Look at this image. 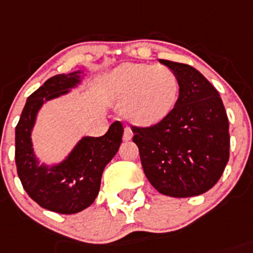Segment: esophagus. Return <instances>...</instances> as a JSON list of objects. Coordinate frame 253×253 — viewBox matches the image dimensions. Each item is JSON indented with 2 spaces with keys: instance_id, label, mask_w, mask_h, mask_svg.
I'll return each instance as SVG.
<instances>
[{
  "instance_id": "esophagus-1",
  "label": "esophagus",
  "mask_w": 253,
  "mask_h": 253,
  "mask_svg": "<svg viewBox=\"0 0 253 253\" xmlns=\"http://www.w3.org/2000/svg\"><path fill=\"white\" fill-rule=\"evenodd\" d=\"M133 136V132L129 127H125V132H124V141H129Z\"/></svg>"
}]
</instances>
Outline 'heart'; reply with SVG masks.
I'll return each mask as SVG.
<instances>
[{
  "label": "heart",
  "instance_id": "1",
  "mask_svg": "<svg viewBox=\"0 0 253 253\" xmlns=\"http://www.w3.org/2000/svg\"><path fill=\"white\" fill-rule=\"evenodd\" d=\"M111 100L126 103V113L138 125L160 122L174 107L180 92L176 73L166 66L124 63L103 80Z\"/></svg>",
  "mask_w": 253,
  "mask_h": 253
}]
</instances>
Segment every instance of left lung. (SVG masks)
Wrapping results in <instances>:
<instances>
[{"label": "left lung", "instance_id": "8db88e82", "mask_svg": "<svg viewBox=\"0 0 253 253\" xmlns=\"http://www.w3.org/2000/svg\"><path fill=\"white\" fill-rule=\"evenodd\" d=\"M176 73L180 94L150 127L132 126L147 180L162 195L192 197L213 187L230 159L225 106L217 89L185 63L160 60Z\"/></svg>", "mask_w": 253, "mask_h": 253}]
</instances>
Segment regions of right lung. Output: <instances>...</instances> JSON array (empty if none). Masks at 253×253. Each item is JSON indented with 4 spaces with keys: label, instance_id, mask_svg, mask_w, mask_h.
Segmentation results:
<instances>
[{
    "label": "right lung",
    "instance_id": "1",
    "mask_svg": "<svg viewBox=\"0 0 253 253\" xmlns=\"http://www.w3.org/2000/svg\"><path fill=\"white\" fill-rule=\"evenodd\" d=\"M81 73L76 71L47 80L27 98L16 126L15 160L23 188L40 206L62 214L77 213L93 204L103 169L119 151L124 134V126L116 121L101 137L82 138L61 164L40 166L31 141L37 112L46 101L76 87Z\"/></svg>",
    "mask_w": 253,
    "mask_h": 253
}]
</instances>
